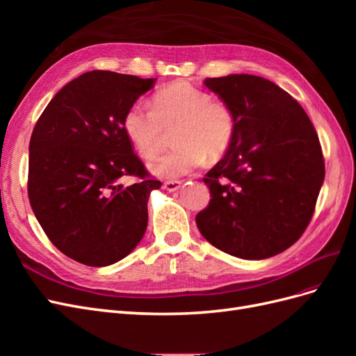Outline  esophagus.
I'll list each match as a JSON object with an SVG mask.
<instances>
[{
    "mask_svg": "<svg viewBox=\"0 0 356 356\" xmlns=\"http://www.w3.org/2000/svg\"><path fill=\"white\" fill-rule=\"evenodd\" d=\"M181 184H182L181 181H166V182H163V188L172 193V191L179 190V188H181Z\"/></svg>",
    "mask_w": 356,
    "mask_h": 356,
    "instance_id": "34e87169",
    "label": "esophagus"
}]
</instances>
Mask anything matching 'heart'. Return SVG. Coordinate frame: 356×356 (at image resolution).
Here are the masks:
<instances>
[{
    "mask_svg": "<svg viewBox=\"0 0 356 356\" xmlns=\"http://www.w3.org/2000/svg\"><path fill=\"white\" fill-rule=\"evenodd\" d=\"M123 127L145 159L156 157L165 148L168 132L175 129L177 147L152 161L148 169L160 178H177L202 166L207 156L215 160L227 152L234 117L225 102L187 81H175L153 95L152 110L132 105L124 114Z\"/></svg>",
    "mask_w": 356,
    "mask_h": 356,
    "instance_id": "obj_1",
    "label": "heart"
}]
</instances>
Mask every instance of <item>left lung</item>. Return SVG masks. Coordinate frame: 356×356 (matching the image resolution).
I'll return each instance as SVG.
<instances>
[{
    "label": "left lung",
    "mask_w": 356,
    "mask_h": 356,
    "mask_svg": "<svg viewBox=\"0 0 356 356\" xmlns=\"http://www.w3.org/2000/svg\"><path fill=\"white\" fill-rule=\"evenodd\" d=\"M230 106L234 135L203 182L211 200L197 213L202 236L243 260L285 251L306 230L324 184L325 165L314 124L293 96L250 74L207 79Z\"/></svg>",
    "instance_id": "obj_1"
}]
</instances>
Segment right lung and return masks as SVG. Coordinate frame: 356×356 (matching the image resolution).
Listing matches in <instances>:
<instances>
[{"instance_id":"right-lung-1","label":"right lung","mask_w":356,"mask_h":356,"mask_svg":"<svg viewBox=\"0 0 356 356\" xmlns=\"http://www.w3.org/2000/svg\"><path fill=\"white\" fill-rule=\"evenodd\" d=\"M156 79L90 71L70 81L40 115L29 143L28 196L60 252L92 267L120 261L141 242L147 203L161 182L148 178L123 118ZM142 181L124 186L120 179Z\"/></svg>"}]
</instances>
